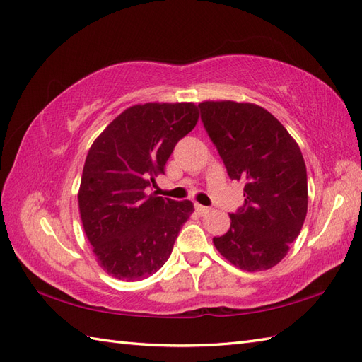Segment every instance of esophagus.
Returning a JSON list of instances; mask_svg holds the SVG:
<instances>
[{"label":"esophagus","instance_id":"34e87169","mask_svg":"<svg viewBox=\"0 0 362 362\" xmlns=\"http://www.w3.org/2000/svg\"><path fill=\"white\" fill-rule=\"evenodd\" d=\"M196 210H197V213H201V214H209L211 211L210 206H205V205H201V204H196Z\"/></svg>","mask_w":362,"mask_h":362}]
</instances>
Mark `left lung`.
I'll list each match as a JSON object with an SVG mask.
<instances>
[{
  "label": "left lung",
  "instance_id": "8db88e82",
  "mask_svg": "<svg viewBox=\"0 0 362 362\" xmlns=\"http://www.w3.org/2000/svg\"><path fill=\"white\" fill-rule=\"evenodd\" d=\"M201 119L232 180L244 182V204L230 213L216 249L243 271L271 269L286 257L308 209L302 152L274 115L255 104L206 101Z\"/></svg>",
  "mask_w": 362,
  "mask_h": 362
}]
</instances>
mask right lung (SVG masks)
I'll list each match as a JSON object with an SVG mask.
<instances>
[{
  "label": "right lung",
  "mask_w": 362,
  "mask_h": 362,
  "mask_svg": "<svg viewBox=\"0 0 362 362\" xmlns=\"http://www.w3.org/2000/svg\"><path fill=\"white\" fill-rule=\"evenodd\" d=\"M191 103L134 105L91 144L83 165L79 211L101 267L136 281L156 274L171 255L194 206L148 194L175 144L194 129Z\"/></svg>",
  "instance_id": "1"
}]
</instances>
